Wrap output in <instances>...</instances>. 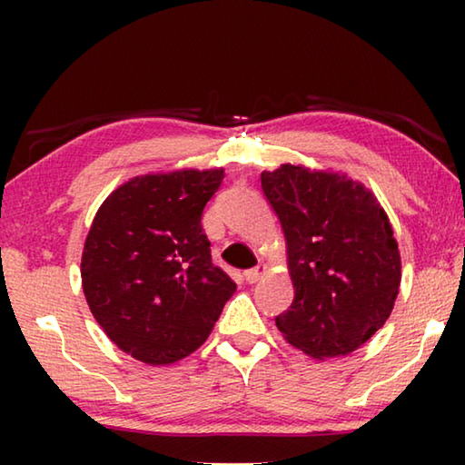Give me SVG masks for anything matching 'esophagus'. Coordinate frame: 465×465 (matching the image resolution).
<instances>
[{"label": "esophagus", "mask_w": 465, "mask_h": 465, "mask_svg": "<svg viewBox=\"0 0 465 465\" xmlns=\"http://www.w3.org/2000/svg\"><path fill=\"white\" fill-rule=\"evenodd\" d=\"M264 272H266V264H258L254 269L243 271V279H246V282H256L264 277Z\"/></svg>", "instance_id": "34e87169"}]
</instances>
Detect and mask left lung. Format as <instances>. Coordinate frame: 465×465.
<instances>
[{"label":"left lung","mask_w":465,"mask_h":465,"mask_svg":"<svg viewBox=\"0 0 465 465\" xmlns=\"http://www.w3.org/2000/svg\"><path fill=\"white\" fill-rule=\"evenodd\" d=\"M261 183L285 233L295 289L277 328L313 359L349 355L385 324L398 297L388 215L363 184L334 172L282 163Z\"/></svg>","instance_id":"8db88e82"}]
</instances>
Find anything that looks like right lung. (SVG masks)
I'll return each instance as SVG.
<instances>
[{"instance_id":"obj_1","label":"right lung","mask_w":465,"mask_h":465,"mask_svg":"<svg viewBox=\"0 0 465 465\" xmlns=\"http://www.w3.org/2000/svg\"><path fill=\"white\" fill-rule=\"evenodd\" d=\"M223 176V168L137 176L94 217L82 254L85 302L110 341L147 365L199 349L233 295L201 225Z\"/></svg>"}]
</instances>
